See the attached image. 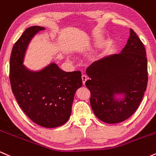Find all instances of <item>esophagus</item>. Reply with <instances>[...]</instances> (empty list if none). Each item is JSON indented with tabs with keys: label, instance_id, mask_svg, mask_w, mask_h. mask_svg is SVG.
I'll return each mask as SVG.
<instances>
[{
	"label": "esophagus",
	"instance_id": "34e87169",
	"mask_svg": "<svg viewBox=\"0 0 156 156\" xmlns=\"http://www.w3.org/2000/svg\"><path fill=\"white\" fill-rule=\"evenodd\" d=\"M81 79H82V81H83V84L84 85L86 83V81H87V79H88V78H87V76H86V75H82Z\"/></svg>",
	"mask_w": 156,
	"mask_h": 156
}]
</instances>
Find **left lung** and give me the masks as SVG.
Returning <instances> with one entry per match:
<instances>
[{
  "label": "left lung",
  "mask_w": 156,
  "mask_h": 156,
  "mask_svg": "<svg viewBox=\"0 0 156 156\" xmlns=\"http://www.w3.org/2000/svg\"><path fill=\"white\" fill-rule=\"evenodd\" d=\"M87 74L90 80L85 84L90 91L91 107L96 117L110 124L123 122L137 110L147 89V60L144 44L130 28L121 53L93 62ZM116 94H123L124 98L115 100Z\"/></svg>",
  "instance_id": "8db88e82"
}]
</instances>
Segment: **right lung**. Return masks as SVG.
<instances>
[{"label":"right lung","instance_id":"add662e5","mask_svg":"<svg viewBox=\"0 0 156 156\" xmlns=\"http://www.w3.org/2000/svg\"><path fill=\"white\" fill-rule=\"evenodd\" d=\"M43 30V27H29L14 44L9 80L12 92L23 112L36 124L56 128L70 117L75 93L82 87L81 73L64 72L54 63L39 72H31L23 65L28 43L37 32Z\"/></svg>","mask_w":156,"mask_h":156}]
</instances>
